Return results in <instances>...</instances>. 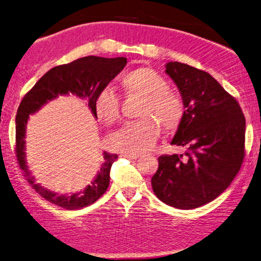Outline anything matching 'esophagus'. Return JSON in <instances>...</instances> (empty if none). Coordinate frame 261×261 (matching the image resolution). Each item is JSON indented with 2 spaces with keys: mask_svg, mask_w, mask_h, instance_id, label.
<instances>
[{
  "mask_svg": "<svg viewBox=\"0 0 261 261\" xmlns=\"http://www.w3.org/2000/svg\"><path fill=\"white\" fill-rule=\"evenodd\" d=\"M122 158H126V159H132V160H136L139 158V154H136V153H122L121 154Z\"/></svg>",
  "mask_w": 261,
  "mask_h": 261,
  "instance_id": "34e87169",
  "label": "esophagus"
}]
</instances>
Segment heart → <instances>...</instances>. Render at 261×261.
<instances>
[{"label": "heart", "mask_w": 261, "mask_h": 261, "mask_svg": "<svg viewBox=\"0 0 261 261\" xmlns=\"http://www.w3.org/2000/svg\"><path fill=\"white\" fill-rule=\"evenodd\" d=\"M121 84L127 94L144 97L139 121L126 123L111 135L110 145L124 153H143L155 145L160 134V123L165 130H173L180 124L185 107L177 93L168 89L169 84L156 70L141 67L123 75ZM94 113L101 122L113 124L120 117V99L114 90L102 88L93 101Z\"/></svg>", "instance_id": "heart-1"}]
</instances>
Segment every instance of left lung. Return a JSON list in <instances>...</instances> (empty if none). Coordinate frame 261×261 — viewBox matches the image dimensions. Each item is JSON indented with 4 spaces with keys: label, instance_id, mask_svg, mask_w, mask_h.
I'll return each instance as SVG.
<instances>
[{
    "label": "left lung",
    "instance_id": "obj_1",
    "mask_svg": "<svg viewBox=\"0 0 261 261\" xmlns=\"http://www.w3.org/2000/svg\"><path fill=\"white\" fill-rule=\"evenodd\" d=\"M165 73L185 107L171 145L186 151L160 156L151 187L165 204L195 209L219 196L240 171L245 118L235 98L209 73L178 61L165 65Z\"/></svg>",
    "mask_w": 261,
    "mask_h": 261
}]
</instances>
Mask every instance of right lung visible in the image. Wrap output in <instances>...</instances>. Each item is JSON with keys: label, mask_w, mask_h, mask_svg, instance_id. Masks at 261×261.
<instances>
[{"label": "right lung", "mask_w": 261, "mask_h": 261, "mask_svg": "<svg viewBox=\"0 0 261 261\" xmlns=\"http://www.w3.org/2000/svg\"><path fill=\"white\" fill-rule=\"evenodd\" d=\"M126 58H102V57L89 56L74 60L69 64L56 66L46 72L19 105L16 116V153L20 169L27 177L32 187L54 204L64 207L66 210L81 209L96 202L110 185V172L112 164L117 160V154H110L103 151V163L100 165L98 173L84 189L73 194H58L35 182L26 161V127L30 115L35 114L49 101L59 96H73L84 99L88 102L89 110L94 118L93 101L97 93L102 88H106L113 79L125 67Z\"/></svg>", "instance_id": "obj_1"}]
</instances>
